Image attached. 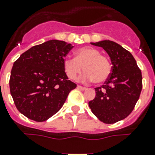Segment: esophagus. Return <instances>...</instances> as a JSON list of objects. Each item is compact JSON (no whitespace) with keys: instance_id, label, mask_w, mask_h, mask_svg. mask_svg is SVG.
<instances>
[{"instance_id":"obj_1","label":"esophagus","mask_w":155,"mask_h":155,"mask_svg":"<svg viewBox=\"0 0 155 155\" xmlns=\"http://www.w3.org/2000/svg\"><path fill=\"white\" fill-rule=\"evenodd\" d=\"M77 87L79 89H80V90H81V91H85V90H86V87H84V86H81V85H78Z\"/></svg>"}]
</instances>
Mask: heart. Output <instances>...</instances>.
Returning a JSON list of instances; mask_svg holds the SVG:
<instances>
[{
  "label": "heart",
  "instance_id": "heart-1",
  "mask_svg": "<svg viewBox=\"0 0 155 155\" xmlns=\"http://www.w3.org/2000/svg\"><path fill=\"white\" fill-rule=\"evenodd\" d=\"M81 81H93L101 84L107 81L111 74V63L107 56L101 54L96 48L82 47L75 51V58L67 57L64 59V70L70 80H75L83 70Z\"/></svg>",
  "mask_w": 155,
  "mask_h": 155
}]
</instances>
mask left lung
Segmentation results:
<instances>
[{"mask_svg":"<svg viewBox=\"0 0 155 155\" xmlns=\"http://www.w3.org/2000/svg\"><path fill=\"white\" fill-rule=\"evenodd\" d=\"M91 44L107 53L112 66L104 85L95 88L96 97L89 101V107L100 121L115 123L126 118L138 101L143 87L141 70L130 52L115 42L103 40Z\"/></svg>","mask_w":155,"mask_h":155,"instance_id":"8db88e82","label":"left lung"}]
</instances>
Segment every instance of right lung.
I'll return each instance as SVG.
<instances>
[{
	"instance_id": "1",
	"label": "right lung",
	"mask_w": 155,
	"mask_h": 155,
	"mask_svg": "<svg viewBox=\"0 0 155 155\" xmlns=\"http://www.w3.org/2000/svg\"><path fill=\"white\" fill-rule=\"evenodd\" d=\"M72 48L66 42L49 40L29 48L14 62L10 91L17 110L28 118L46 121L76 87L64 70V59Z\"/></svg>"
}]
</instances>
